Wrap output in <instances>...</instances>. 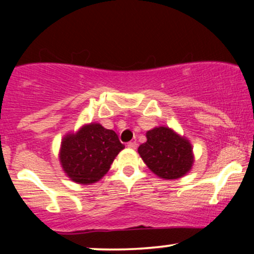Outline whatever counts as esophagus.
Segmentation results:
<instances>
[{
    "label": "esophagus",
    "instance_id": "esophagus-1",
    "mask_svg": "<svg viewBox=\"0 0 254 254\" xmlns=\"http://www.w3.org/2000/svg\"><path fill=\"white\" fill-rule=\"evenodd\" d=\"M127 148H130V149H136L137 143L136 142H129V143H127Z\"/></svg>",
    "mask_w": 254,
    "mask_h": 254
}]
</instances>
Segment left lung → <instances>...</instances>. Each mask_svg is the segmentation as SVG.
<instances>
[{
	"mask_svg": "<svg viewBox=\"0 0 254 254\" xmlns=\"http://www.w3.org/2000/svg\"><path fill=\"white\" fill-rule=\"evenodd\" d=\"M147 142L138 147V154L149 170L162 179H178L190 172L193 153L189 139L170 127H154L145 133Z\"/></svg>",
	"mask_w": 254,
	"mask_h": 254,
	"instance_id": "1",
	"label": "left lung"
}]
</instances>
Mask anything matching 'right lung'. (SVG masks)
Instances as JSON below:
<instances>
[{
    "mask_svg": "<svg viewBox=\"0 0 254 254\" xmlns=\"http://www.w3.org/2000/svg\"><path fill=\"white\" fill-rule=\"evenodd\" d=\"M124 149L117 133L103 125H83L77 132L64 136L60 161L72 182L83 185L97 183L110 170L119 151Z\"/></svg>",
    "mask_w": 254,
    "mask_h": 254,
    "instance_id": "right-lung-1",
    "label": "right lung"
}]
</instances>
